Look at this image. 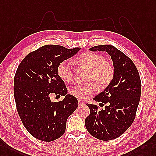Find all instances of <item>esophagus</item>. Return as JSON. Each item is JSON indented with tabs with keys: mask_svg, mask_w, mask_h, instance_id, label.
<instances>
[{
	"mask_svg": "<svg viewBox=\"0 0 156 156\" xmlns=\"http://www.w3.org/2000/svg\"><path fill=\"white\" fill-rule=\"evenodd\" d=\"M78 103H79V106H83L85 105V102H83L81 100H78Z\"/></svg>",
	"mask_w": 156,
	"mask_h": 156,
	"instance_id": "34e87169",
	"label": "esophagus"
}]
</instances>
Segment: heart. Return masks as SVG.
Segmentation results:
<instances>
[{
    "label": "heart",
    "mask_w": 156,
    "mask_h": 156,
    "mask_svg": "<svg viewBox=\"0 0 156 156\" xmlns=\"http://www.w3.org/2000/svg\"><path fill=\"white\" fill-rule=\"evenodd\" d=\"M75 62L89 71L87 81L90 82L87 85L72 86L69 89L71 95L79 99H85L96 94L98 87L100 89H105L115 77V67L102 55L90 51L85 52L75 59ZM57 71L59 77L63 81L73 80V68L69 61L64 60L60 62Z\"/></svg>",
    "instance_id": "heart-1"
}]
</instances>
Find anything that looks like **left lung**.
<instances>
[{
	"mask_svg": "<svg viewBox=\"0 0 156 156\" xmlns=\"http://www.w3.org/2000/svg\"><path fill=\"white\" fill-rule=\"evenodd\" d=\"M89 49L107 51L115 69L112 83L94 98L103 108L86 104L90 109L85 121L87 130L93 137L108 141L119 137L134 122L141 96V79L132 59L113 45H97Z\"/></svg>",
	"mask_w": 156,
	"mask_h": 156,
	"instance_id": "1",
	"label": "left lung"
}]
</instances>
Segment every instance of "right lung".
<instances>
[{"mask_svg": "<svg viewBox=\"0 0 156 156\" xmlns=\"http://www.w3.org/2000/svg\"><path fill=\"white\" fill-rule=\"evenodd\" d=\"M80 49L45 45L30 52L17 68L14 78L17 111L26 130L37 140L51 142L60 138L66 132L68 117L78 107L77 98L67 94L66 86L57 69L60 62ZM52 94L65 98L53 103L50 100Z\"/></svg>", "mask_w": 156, "mask_h": 156, "instance_id": "right-lung-1", "label": "right lung"}]
</instances>
